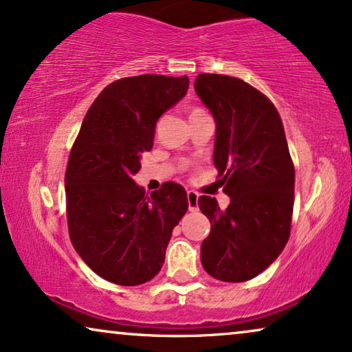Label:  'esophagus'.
<instances>
[{"label": "esophagus", "mask_w": 352, "mask_h": 352, "mask_svg": "<svg viewBox=\"0 0 352 352\" xmlns=\"http://www.w3.org/2000/svg\"><path fill=\"white\" fill-rule=\"evenodd\" d=\"M187 204H189V211L199 210V194L194 190L187 192Z\"/></svg>", "instance_id": "esophagus-1"}]
</instances>
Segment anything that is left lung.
Segmentation results:
<instances>
[{"instance_id": "left-lung-1", "label": "left lung", "mask_w": 352, "mask_h": 352, "mask_svg": "<svg viewBox=\"0 0 352 352\" xmlns=\"http://www.w3.org/2000/svg\"><path fill=\"white\" fill-rule=\"evenodd\" d=\"M195 93L213 115V162L230 204L199 206L211 223L201 266L223 282H245L276 261L290 237L295 168L277 109L243 80L200 74Z\"/></svg>"}]
</instances>
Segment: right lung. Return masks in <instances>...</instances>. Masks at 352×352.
I'll return each mask as SVG.
<instances>
[{
  "instance_id": "obj_1",
  "label": "right lung",
  "mask_w": 352,
  "mask_h": 352,
  "mask_svg": "<svg viewBox=\"0 0 352 352\" xmlns=\"http://www.w3.org/2000/svg\"><path fill=\"white\" fill-rule=\"evenodd\" d=\"M189 89L187 76L139 75L105 86L91 105L65 170L70 240L89 269L117 285L146 283L160 272L173 229L187 211L186 189L134 182L153 146L158 118Z\"/></svg>"
}]
</instances>
